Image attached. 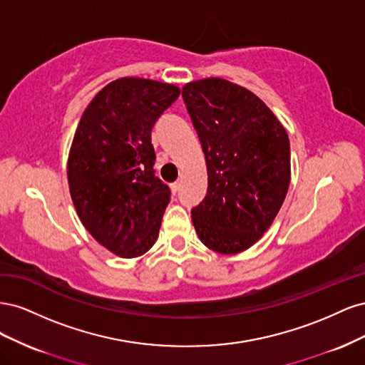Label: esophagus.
Listing matches in <instances>:
<instances>
[{
    "instance_id": "obj_1",
    "label": "esophagus",
    "mask_w": 365,
    "mask_h": 365,
    "mask_svg": "<svg viewBox=\"0 0 365 365\" xmlns=\"http://www.w3.org/2000/svg\"><path fill=\"white\" fill-rule=\"evenodd\" d=\"M180 187H181V182L180 181H176V182H173L172 185H170V189H172V193L173 195H176L180 192Z\"/></svg>"
}]
</instances>
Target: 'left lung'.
<instances>
[{"instance_id": "1", "label": "left lung", "mask_w": 365, "mask_h": 365, "mask_svg": "<svg viewBox=\"0 0 365 365\" xmlns=\"http://www.w3.org/2000/svg\"><path fill=\"white\" fill-rule=\"evenodd\" d=\"M182 98L208 175L192 222L207 248L242 252L271 227L288 193V134L256 94L220 77L185 83Z\"/></svg>"}]
</instances>
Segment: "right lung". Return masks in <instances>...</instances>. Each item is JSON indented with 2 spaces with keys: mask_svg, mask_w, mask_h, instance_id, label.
<instances>
[{
  "mask_svg": "<svg viewBox=\"0 0 365 365\" xmlns=\"http://www.w3.org/2000/svg\"><path fill=\"white\" fill-rule=\"evenodd\" d=\"M181 90L121 77L98 91L71 143L67 176L83 227L120 257H138L160 233L170 190L155 176L150 132Z\"/></svg>",
  "mask_w": 365,
  "mask_h": 365,
  "instance_id": "1",
  "label": "right lung"
}]
</instances>
